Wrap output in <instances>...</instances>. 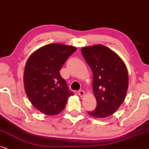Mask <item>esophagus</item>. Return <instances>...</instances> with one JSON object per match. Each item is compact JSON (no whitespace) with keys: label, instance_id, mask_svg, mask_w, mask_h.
<instances>
[{"label":"esophagus","instance_id":"esophagus-1","mask_svg":"<svg viewBox=\"0 0 149 149\" xmlns=\"http://www.w3.org/2000/svg\"><path fill=\"white\" fill-rule=\"evenodd\" d=\"M78 95H79V96L81 97H84L85 95L84 91L83 90H80L78 91Z\"/></svg>","mask_w":149,"mask_h":149}]
</instances>
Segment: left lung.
Listing matches in <instances>:
<instances>
[{
    "instance_id": "obj_1",
    "label": "left lung",
    "mask_w": 149,
    "mask_h": 149,
    "mask_svg": "<svg viewBox=\"0 0 149 149\" xmlns=\"http://www.w3.org/2000/svg\"><path fill=\"white\" fill-rule=\"evenodd\" d=\"M81 52L92 70L97 101L96 108L87 112L95 118L108 117L125 99L129 85L126 65L116 53L102 44L84 47Z\"/></svg>"
}]
</instances>
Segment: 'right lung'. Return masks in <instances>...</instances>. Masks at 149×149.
<instances>
[{"instance_id": "right-lung-1", "label": "right lung", "mask_w": 149, "mask_h": 149, "mask_svg": "<svg viewBox=\"0 0 149 149\" xmlns=\"http://www.w3.org/2000/svg\"><path fill=\"white\" fill-rule=\"evenodd\" d=\"M76 49L71 45L52 43L37 49L28 58L24 72L25 92L32 105L43 114H59L73 95L59 71Z\"/></svg>"}]
</instances>
